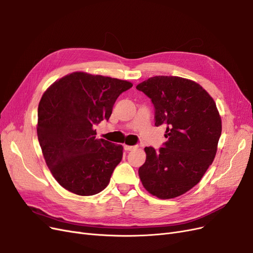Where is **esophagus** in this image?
I'll use <instances>...</instances> for the list:
<instances>
[{
    "mask_svg": "<svg viewBox=\"0 0 253 253\" xmlns=\"http://www.w3.org/2000/svg\"><path fill=\"white\" fill-rule=\"evenodd\" d=\"M124 147H125L126 151L128 152V151H133V150L137 149V145H126V144Z\"/></svg>",
    "mask_w": 253,
    "mask_h": 253,
    "instance_id": "1",
    "label": "esophagus"
}]
</instances>
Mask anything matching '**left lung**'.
<instances>
[{
  "label": "left lung",
  "mask_w": 253,
  "mask_h": 253,
  "mask_svg": "<svg viewBox=\"0 0 253 253\" xmlns=\"http://www.w3.org/2000/svg\"><path fill=\"white\" fill-rule=\"evenodd\" d=\"M136 89L151 98L155 126H167L163 147H145L139 168L144 188L159 199L179 197L197 185L211 165L222 133L213 99L201 85L178 76H155Z\"/></svg>",
  "instance_id": "left-lung-1"
}]
</instances>
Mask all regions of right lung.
<instances>
[{
	"mask_svg": "<svg viewBox=\"0 0 253 253\" xmlns=\"http://www.w3.org/2000/svg\"><path fill=\"white\" fill-rule=\"evenodd\" d=\"M126 81L74 72L43 93L38 110V138L55 180L80 196L100 193L123 159V145L96 139L93 126L109 120Z\"/></svg>",
	"mask_w": 253,
	"mask_h": 253,
	"instance_id": "1",
	"label": "right lung"
}]
</instances>
